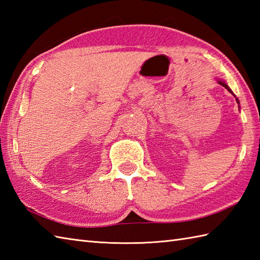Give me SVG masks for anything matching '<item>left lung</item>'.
I'll return each instance as SVG.
<instances>
[{"instance_id":"1","label":"left lung","mask_w":260,"mask_h":260,"mask_svg":"<svg viewBox=\"0 0 260 260\" xmlns=\"http://www.w3.org/2000/svg\"><path fill=\"white\" fill-rule=\"evenodd\" d=\"M219 84L220 85H221V86H223L224 88H227V89H228V91H230L231 93H233V95H234V92H233V90H231L230 89V88L227 86V84H224V82H222V81H219ZM236 101H237V103H238L239 104V101H238V98H236Z\"/></svg>"}]
</instances>
